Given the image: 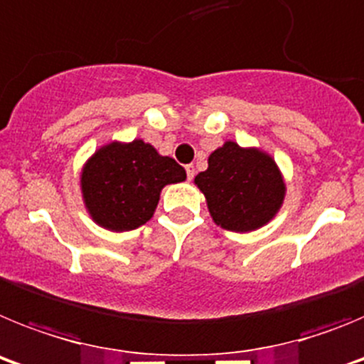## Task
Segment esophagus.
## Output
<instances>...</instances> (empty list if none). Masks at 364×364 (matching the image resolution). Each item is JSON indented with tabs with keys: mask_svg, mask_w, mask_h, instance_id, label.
Here are the masks:
<instances>
[{
	"mask_svg": "<svg viewBox=\"0 0 364 364\" xmlns=\"http://www.w3.org/2000/svg\"><path fill=\"white\" fill-rule=\"evenodd\" d=\"M186 173H188V180H193V176H195V166L193 164H189V166H186Z\"/></svg>",
	"mask_w": 364,
	"mask_h": 364,
	"instance_id": "34e87169",
	"label": "esophagus"
}]
</instances>
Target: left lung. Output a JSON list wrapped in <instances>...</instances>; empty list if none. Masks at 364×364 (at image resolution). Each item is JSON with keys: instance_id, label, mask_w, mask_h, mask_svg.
<instances>
[{"instance_id": "1", "label": "left lung", "mask_w": 364, "mask_h": 364, "mask_svg": "<svg viewBox=\"0 0 364 364\" xmlns=\"http://www.w3.org/2000/svg\"><path fill=\"white\" fill-rule=\"evenodd\" d=\"M215 224L230 231L259 230L284 200V180L272 156L226 142L210 154L208 169L195 176Z\"/></svg>"}]
</instances>
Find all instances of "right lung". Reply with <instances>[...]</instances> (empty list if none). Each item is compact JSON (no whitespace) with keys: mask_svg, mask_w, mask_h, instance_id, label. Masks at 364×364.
Instances as JSON below:
<instances>
[{"mask_svg":"<svg viewBox=\"0 0 364 364\" xmlns=\"http://www.w3.org/2000/svg\"><path fill=\"white\" fill-rule=\"evenodd\" d=\"M186 180V169L144 140L112 142L92 154L82 171V193L96 224L136 230L153 217L164 186Z\"/></svg>","mask_w":364,"mask_h":364,"instance_id":"add662e5","label":"right lung"}]
</instances>
